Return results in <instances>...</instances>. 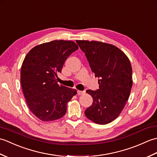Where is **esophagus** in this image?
<instances>
[{
	"mask_svg": "<svg viewBox=\"0 0 157 157\" xmlns=\"http://www.w3.org/2000/svg\"><path fill=\"white\" fill-rule=\"evenodd\" d=\"M84 93H85V91L78 90V95H82V94H84Z\"/></svg>",
	"mask_w": 157,
	"mask_h": 157,
	"instance_id": "34e87169",
	"label": "esophagus"
}]
</instances>
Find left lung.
Instances as JSON below:
<instances>
[{
    "label": "left lung",
    "instance_id": "left-lung-1",
    "mask_svg": "<svg viewBox=\"0 0 157 157\" xmlns=\"http://www.w3.org/2000/svg\"><path fill=\"white\" fill-rule=\"evenodd\" d=\"M76 42L85 53L95 77L99 78V89L86 91L93 102L86 109L85 115L97 124H107L120 115L128 100L132 86L131 63L114 45L98 41Z\"/></svg>",
    "mask_w": 157,
    "mask_h": 157
}]
</instances>
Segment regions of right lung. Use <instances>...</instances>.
Instances as JSON below:
<instances>
[{"mask_svg":"<svg viewBox=\"0 0 157 157\" xmlns=\"http://www.w3.org/2000/svg\"><path fill=\"white\" fill-rule=\"evenodd\" d=\"M78 46L74 42L53 40L36 46L23 60L21 84L28 107L43 121H51L64 116L67 105L77 94L75 89L59 85L65 60Z\"/></svg>","mask_w":157,"mask_h":157,"instance_id":"obj_1","label":"right lung"}]
</instances>
